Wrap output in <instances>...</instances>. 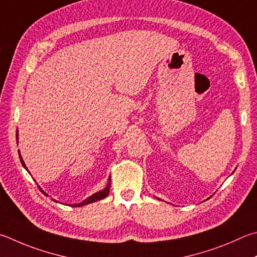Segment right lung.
Listing matches in <instances>:
<instances>
[{
	"instance_id": "1",
	"label": "right lung",
	"mask_w": 257,
	"mask_h": 257,
	"mask_svg": "<svg viewBox=\"0 0 257 257\" xmlns=\"http://www.w3.org/2000/svg\"><path fill=\"white\" fill-rule=\"evenodd\" d=\"M17 144H18V133H17ZM19 157H20V162H21V164H22V166L25 167V169L28 171V169H27V166H26V164H25V162H23V160H22V157H21V154H20V151H19ZM29 172V171H28ZM110 179V177H109ZM110 180H109V182H108V184H106V186L105 188L102 190V191H99V192H96V193H94L93 195H91V197H88L87 199H85L84 200V201H82L81 203H76V204H73L72 207H82V206H85V204H88V203H92V202H95V201H99V200H102V199H104L105 197H108V194H109V192H110ZM38 188L40 189V191L41 192H43L44 194H46V195H48L47 193L46 192H44L43 191V189L40 188V186H38ZM55 200V199H54ZM56 201V200H55ZM57 202V201H56Z\"/></svg>"
}]
</instances>
